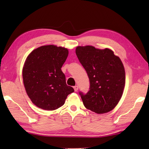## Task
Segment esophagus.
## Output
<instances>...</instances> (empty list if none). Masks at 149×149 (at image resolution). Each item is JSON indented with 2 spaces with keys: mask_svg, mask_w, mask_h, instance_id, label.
I'll return each instance as SVG.
<instances>
[{
  "mask_svg": "<svg viewBox=\"0 0 149 149\" xmlns=\"http://www.w3.org/2000/svg\"><path fill=\"white\" fill-rule=\"evenodd\" d=\"M74 89L75 91H77L78 90V86H74Z\"/></svg>",
  "mask_w": 149,
  "mask_h": 149,
  "instance_id": "34e87169",
  "label": "esophagus"
}]
</instances>
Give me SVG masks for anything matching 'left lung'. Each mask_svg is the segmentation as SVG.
Here are the masks:
<instances>
[{"instance_id":"left-lung-1","label":"left lung","mask_w":149,"mask_h":149,"mask_svg":"<svg viewBox=\"0 0 149 149\" xmlns=\"http://www.w3.org/2000/svg\"><path fill=\"white\" fill-rule=\"evenodd\" d=\"M75 53L90 79V90L86 94L79 92L84 106L98 114L111 111L121 99L125 86L122 61L109 49L79 46Z\"/></svg>"}]
</instances>
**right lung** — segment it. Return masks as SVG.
<instances>
[{
    "label": "right lung",
    "mask_w": 149,
    "mask_h": 149,
    "mask_svg": "<svg viewBox=\"0 0 149 149\" xmlns=\"http://www.w3.org/2000/svg\"><path fill=\"white\" fill-rule=\"evenodd\" d=\"M68 55L67 49L49 45L34 49L24 63L22 76L27 95L37 107L55 110L74 92L67 86L61 67Z\"/></svg>",
    "instance_id": "obj_1"
}]
</instances>
